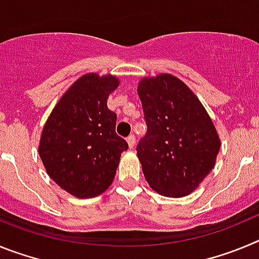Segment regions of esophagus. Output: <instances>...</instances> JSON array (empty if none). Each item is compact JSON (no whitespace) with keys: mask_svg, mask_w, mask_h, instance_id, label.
<instances>
[{"mask_svg":"<svg viewBox=\"0 0 259 259\" xmlns=\"http://www.w3.org/2000/svg\"><path fill=\"white\" fill-rule=\"evenodd\" d=\"M127 143H128V146H130V149H134L135 144H136V140H135L134 135H130V136L127 137Z\"/></svg>","mask_w":259,"mask_h":259,"instance_id":"obj_1","label":"esophagus"}]
</instances>
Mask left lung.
I'll return each instance as SVG.
<instances>
[{
  "mask_svg": "<svg viewBox=\"0 0 259 259\" xmlns=\"http://www.w3.org/2000/svg\"><path fill=\"white\" fill-rule=\"evenodd\" d=\"M148 131L137 157L150 188L184 197L214 168L221 139L203 105L170 74L143 77L137 85Z\"/></svg>",
  "mask_w": 259,
  "mask_h": 259,
  "instance_id": "8db88e82",
  "label": "left lung"
}]
</instances>
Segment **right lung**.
Here are the masks:
<instances>
[{
	"mask_svg": "<svg viewBox=\"0 0 259 259\" xmlns=\"http://www.w3.org/2000/svg\"><path fill=\"white\" fill-rule=\"evenodd\" d=\"M118 85L114 75H83L59 98L42 128L38 154L45 170L77 198L104 193L128 149L115 132L116 114L107 107Z\"/></svg>",
	"mask_w": 259,
	"mask_h": 259,
	"instance_id": "add662e5",
	"label": "right lung"
}]
</instances>
